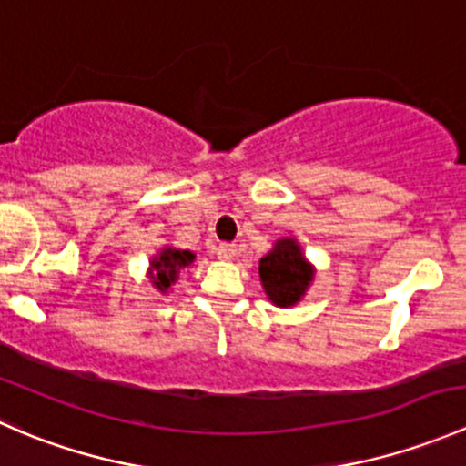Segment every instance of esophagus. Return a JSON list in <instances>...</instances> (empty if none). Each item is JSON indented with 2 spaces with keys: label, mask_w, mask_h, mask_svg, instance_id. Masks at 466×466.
<instances>
[{
  "label": "esophagus",
  "mask_w": 466,
  "mask_h": 466,
  "mask_svg": "<svg viewBox=\"0 0 466 466\" xmlns=\"http://www.w3.org/2000/svg\"><path fill=\"white\" fill-rule=\"evenodd\" d=\"M216 255L223 261H232L234 257H237V246H232V243H220V246L216 248Z\"/></svg>",
  "instance_id": "1"
}]
</instances>
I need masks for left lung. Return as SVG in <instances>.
Segmentation results:
<instances>
[{"mask_svg": "<svg viewBox=\"0 0 466 466\" xmlns=\"http://www.w3.org/2000/svg\"><path fill=\"white\" fill-rule=\"evenodd\" d=\"M259 277L266 298L275 307L290 309L307 295L316 266L304 257L302 246L295 237H281L272 243L259 261Z\"/></svg>", "mask_w": 466, "mask_h": 466, "instance_id": "1", "label": "left lung"}]
</instances>
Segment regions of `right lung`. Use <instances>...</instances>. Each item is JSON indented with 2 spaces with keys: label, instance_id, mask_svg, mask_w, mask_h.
<instances>
[{
  "label": "right lung",
  "instance_id": "right-lung-1",
  "mask_svg": "<svg viewBox=\"0 0 466 466\" xmlns=\"http://www.w3.org/2000/svg\"><path fill=\"white\" fill-rule=\"evenodd\" d=\"M196 255L191 250H180V248L164 246L150 257L148 261V279L159 293H168L173 289V284L177 281L180 272L185 268L194 266Z\"/></svg>",
  "mask_w": 466,
  "mask_h": 466
}]
</instances>
